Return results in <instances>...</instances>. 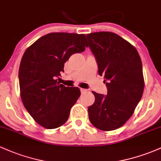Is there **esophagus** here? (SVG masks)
<instances>
[{
  "instance_id": "esophagus-1",
  "label": "esophagus",
  "mask_w": 161,
  "mask_h": 161,
  "mask_svg": "<svg viewBox=\"0 0 161 161\" xmlns=\"http://www.w3.org/2000/svg\"><path fill=\"white\" fill-rule=\"evenodd\" d=\"M80 91H81V92H82V93H84V92H87V89H80Z\"/></svg>"
}]
</instances>
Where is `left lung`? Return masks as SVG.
<instances>
[{
  "label": "left lung",
  "instance_id": "obj_1",
  "mask_svg": "<svg viewBox=\"0 0 161 161\" xmlns=\"http://www.w3.org/2000/svg\"><path fill=\"white\" fill-rule=\"evenodd\" d=\"M86 37L108 89L105 96L92 92L89 121L104 131L118 129L131 117L144 92L141 57L134 46L116 33L96 32Z\"/></svg>",
  "mask_w": 161,
  "mask_h": 161
}]
</instances>
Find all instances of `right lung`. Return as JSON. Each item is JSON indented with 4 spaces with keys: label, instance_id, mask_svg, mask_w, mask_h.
Segmentation results:
<instances>
[{
    "label": "right lung",
    "instance_id": "obj_1",
    "mask_svg": "<svg viewBox=\"0 0 161 161\" xmlns=\"http://www.w3.org/2000/svg\"><path fill=\"white\" fill-rule=\"evenodd\" d=\"M85 47L84 34L50 33L24 52L19 68L21 99L33 120L47 129L66 123L80 96L79 88L66 87L57 78L70 56L83 52Z\"/></svg>",
    "mask_w": 161,
    "mask_h": 161
}]
</instances>
